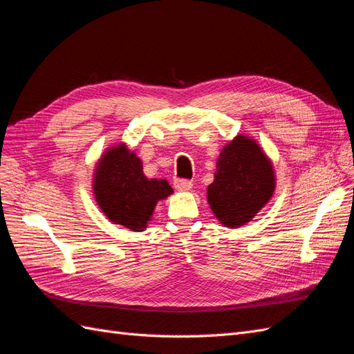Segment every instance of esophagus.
Returning a JSON list of instances; mask_svg holds the SVG:
<instances>
[{
    "label": "esophagus",
    "mask_w": 354,
    "mask_h": 354,
    "mask_svg": "<svg viewBox=\"0 0 354 354\" xmlns=\"http://www.w3.org/2000/svg\"><path fill=\"white\" fill-rule=\"evenodd\" d=\"M174 189L178 192H189L192 189V181H189L186 178H176Z\"/></svg>",
    "instance_id": "34e87169"
}]
</instances>
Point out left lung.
Listing matches in <instances>:
<instances>
[{
	"mask_svg": "<svg viewBox=\"0 0 354 354\" xmlns=\"http://www.w3.org/2000/svg\"><path fill=\"white\" fill-rule=\"evenodd\" d=\"M274 189L272 159L255 138L238 134L221 149L214 181L207 189V199L223 226L236 229L266 207Z\"/></svg>",
	"mask_w": 354,
	"mask_h": 354,
	"instance_id": "left-lung-1",
	"label": "left lung"
}]
</instances>
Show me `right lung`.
<instances>
[{
	"mask_svg": "<svg viewBox=\"0 0 354 354\" xmlns=\"http://www.w3.org/2000/svg\"><path fill=\"white\" fill-rule=\"evenodd\" d=\"M91 186L94 199L108 220L133 232L145 230L156 203L174 192L164 178H147L142 159L125 143L103 152L95 164Z\"/></svg>",
	"mask_w": 354,
	"mask_h": 354,
	"instance_id": "1",
	"label": "right lung"
}]
</instances>
